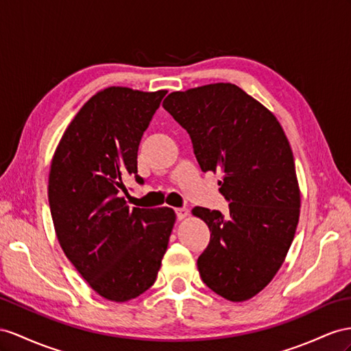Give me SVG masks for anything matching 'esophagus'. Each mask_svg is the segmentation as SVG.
Here are the masks:
<instances>
[{
  "label": "esophagus",
  "mask_w": 351,
  "mask_h": 351,
  "mask_svg": "<svg viewBox=\"0 0 351 351\" xmlns=\"http://www.w3.org/2000/svg\"><path fill=\"white\" fill-rule=\"evenodd\" d=\"M175 212H176L178 219H185L188 217V213H190V210H188L186 208H178V209H175Z\"/></svg>",
  "instance_id": "34e87169"
}]
</instances>
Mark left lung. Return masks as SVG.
<instances>
[{"mask_svg":"<svg viewBox=\"0 0 351 351\" xmlns=\"http://www.w3.org/2000/svg\"><path fill=\"white\" fill-rule=\"evenodd\" d=\"M165 110L188 132L203 172H222L219 210L193 209L210 230L202 280L232 302L254 298L282 267L300 221L293 154L276 115L231 83L172 92Z\"/></svg>","mask_w":351,"mask_h":351,"instance_id":"obj_1","label":"left lung"}]
</instances>
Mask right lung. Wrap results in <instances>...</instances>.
<instances>
[{
	"label": "right lung",
	"mask_w": 351,
	"mask_h": 351,
	"mask_svg": "<svg viewBox=\"0 0 351 351\" xmlns=\"http://www.w3.org/2000/svg\"><path fill=\"white\" fill-rule=\"evenodd\" d=\"M166 90L112 86L82 106L51 158L49 204L59 245L105 300L125 302L154 285L176 215L129 209L121 191L138 175V148Z\"/></svg>",
	"instance_id": "right-lung-1"
}]
</instances>
